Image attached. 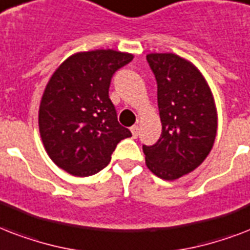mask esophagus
I'll list each match as a JSON object with an SVG mask.
<instances>
[{"instance_id": "esophagus-1", "label": "esophagus", "mask_w": 250, "mask_h": 250, "mask_svg": "<svg viewBox=\"0 0 250 250\" xmlns=\"http://www.w3.org/2000/svg\"><path fill=\"white\" fill-rule=\"evenodd\" d=\"M130 130H131V134H133V137H134V138H137V137H138V133H139L138 125H134V126H131Z\"/></svg>"}]
</instances>
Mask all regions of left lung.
<instances>
[{"label":"left lung","mask_w":250,"mask_h":250,"mask_svg":"<svg viewBox=\"0 0 250 250\" xmlns=\"http://www.w3.org/2000/svg\"><path fill=\"white\" fill-rule=\"evenodd\" d=\"M147 62L158 83L162 134L143 145L146 166L163 180L194 171L210 154L218 129L214 96L202 73L175 53H150Z\"/></svg>","instance_id":"8db88e82"}]
</instances>
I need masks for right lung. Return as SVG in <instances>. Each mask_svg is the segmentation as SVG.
Listing matches in <instances>:
<instances>
[{
  "label": "right lung",
  "mask_w": 250,
  "mask_h": 250,
  "mask_svg": "<svg viewBox=\"0 0 250 250\" xmlns=\"http://www.w3.org/2000/svg\"><path fill=\"white\" fill-rule=\"evenodd\" d=\"M131 53L96 49L67 57L48 81L39 108V131L46 154L78 177L107 167L117 143L131 137L120 125L108 91L116 70Z\"/></svg>",
  "instance_id": "right-lung-1"
}]
</instances>
